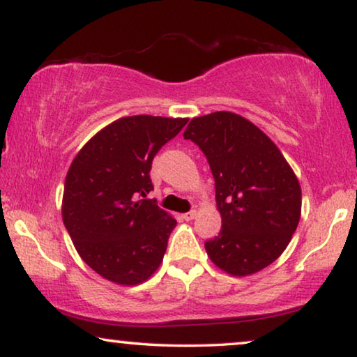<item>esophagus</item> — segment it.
Returning <instances> with one entry per match:
<instances>
[{"instance_id": "esophagus-1", "label": "esophagus", "mask_w": 357, "mask_h": 357, "mask_svg": "<svg viewBox=\"0 0 357 357\" xmlns=\"http://www.w3.org/2000/svg\"><path fill=\"white\" fill-rule=\"evenodd\" d=\"M197 211H195V209H193V211H188V213H185L183 214V219H185V221H192V219H195V218H197Z\"/></svg>"}]
</instances>
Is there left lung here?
Here are the masks:
<instances>
[{
  "mask_svg": "<svg viewBox=\"0 0 357 357\" xmlns=\"http://www.w3.org/2000/svg\"><path fill=\"white\" fill-rule=\"evenodd\" d=\"M206 155L222 227L204 243L219 270L250 276L271 265L291 242L301 219L302 192L278 146L234 112L192 119L183 133Z\"/></svg>",
  "mask_w": 357,
  "mask_h": 357,
  "instance_id": "1",
  "label": "left lung"
}]
</instances>
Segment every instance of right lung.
<instances>
[{
  "instance_id": "add662e5",
  "label": "right lung",
  "mask_w": 357,
  "mask_h": 357,
  "mask_svg": "<svg viewBox=\"0 0 357 357\" xmlns=\"http://www.w3.org/2000/svg\"><path fill=\"white\" fill-rule=\"evenodd\" d=\"M188 119L133 115L92 136L68 169L61 218L76 252L104 280L148 281L162 263L174 216L151 199V164Z\"/></svg>"
}]
</instances>
